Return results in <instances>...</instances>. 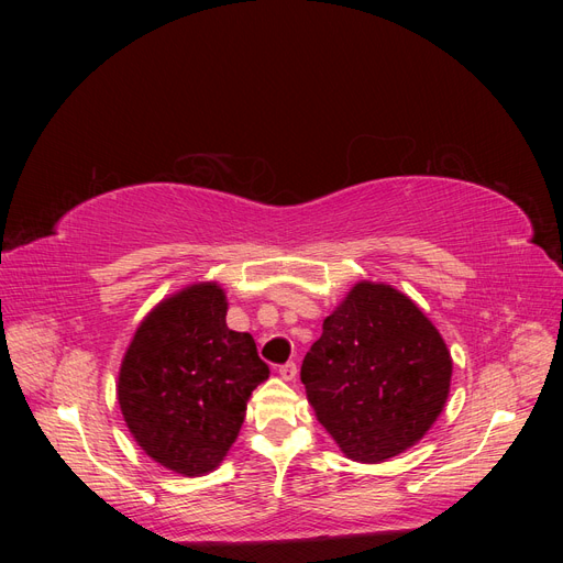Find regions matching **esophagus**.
<instances>
[{
    "mask_svg": "<svg viewBox=\"0 0 563 563\" xmlns=\"http://www.w3.org/2000/svg\"><path fill=\"white\" fill-rule=\"evenodd\" d=\"M296 373H298L296 362H286V364H282V366H279V376H282L284 380H294V378H296Z\"/></svg>",
    "mask_w": 563,
    "mask_h": 563,
    "instance_id": "esophagus-1",
    "label": "esophagus"
}]
</instances>
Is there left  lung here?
<instances>
[{
	"instance_id": "obj_1",
	"label": "left lung",
	"mask_w": 563,
	"mask_h": 563,
	"mask_svg": "<svg viewBox=\"0 0 563 563\" xmlns=\"http://www.w3.org/2000/svg\"><path fill=\"white\" fill-rule=\"evenodd\" d=\"M451 371L446 343L416 302L391 286L362 282L323 319L300 380L343 453L380 463L432 428Z\"/></svg>"
}]
</instances>
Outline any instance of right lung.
Returning a JSON list of instances; mask_svg holds the SVG:
<instances>
[{"label": "right lung", "instance_id": "1", "mask_svg": "<svg viewBox=\"0 0 563 563\" xmlns=\"http://www.w3.org/2000/svg\"><path fill=\"white\" fill-rule=\"evenodd\" d=\"M225 294L197 284L159 302L135 331L117 397L143 451L185 476L220 465L269 368L253 338L228 329Z\"/></svg>", "mask_w": 563, "mask_h": 563}]
</instances>
